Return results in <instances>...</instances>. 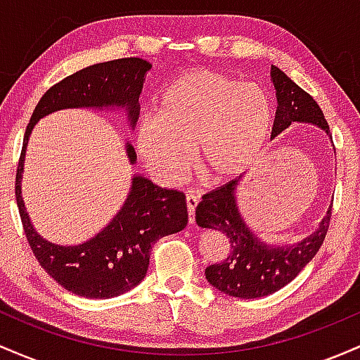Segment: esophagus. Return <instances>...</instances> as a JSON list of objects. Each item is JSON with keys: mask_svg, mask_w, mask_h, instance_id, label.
Returning a JSON list of instances; mask_svg holds the SVG:
<instances>
[{"mask_svg": "<svg viewBox=\"0 0 360 360\" xmlns=\"http://www.w3.org/2000/svg\"><path fill=\"white\" fill-rule=\"evenodd\" d=\"M198 201H200V198H198L194 193H188V194H186V205H188L189 223H194V210H196Z\"/></svg>", "mask_w": 360, "mask_h": 360, "instance_id": "34e87169", "label": "esophagus"}]
</instances>
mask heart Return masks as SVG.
<instances>
[{"label":"heart","instance_id":"heart-1","mask_svg":"<svg viewBox=\"0 0 360 360\" xmlns=\"http://www.w3.org/2000/svg\"><path fill=\"white\" fill-rule=\"evenodd\" d=\"M272 125V106L259 86L208 69L177 77L157 98V117L137 127L135 146L166 183L198 167L210 181L238 176L254 162Z\"/></svg>","mask_w":360,"mask_h":360}]
</instances>
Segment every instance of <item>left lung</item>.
I'll return each instance as SVG.
<instances>
[{"label": "left lung", "mask_w": 360, "mask_h": 360, "mask_svg": "<svg viewBox=\"0 0 360 360\" xmlns=\"http://www.w3.org/2000/svg\"><path fill=\"white\" fill-rule=\"evenodd\" d=\"M271 77L278 98L272 137L295 122L311 123L330 135L323 111L307 91L274 65L271 68ZM240 179L242 176H238L225 186L206 193L196 206L198 225L201 229L221 230L230 240L226 259L206 267L205 276L213 288L229 296L243 300L262 298L291 283L315 257L328 232L332 206L318 229L307 238L292 245H269L250 232L238 212L237 186Z\"/></svg>", "instance_id": "left-lung-1"}]
</instances>
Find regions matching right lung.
I'll return each instance as SVG.
<instances>
[{
    "label": "right lung",
    "instance_id": "1",
    "mask_svg": "<svg viewBox=\"0 0 360 360\" xmlns=\"http://www.w3.org/2000/svg\"><path fill=\"white\" fill-rule=\"evenodd\" d=\"M150 68L147 60L127 57L71 74L40 98L25 131L15 181L25 235L45 272L77 296L106 300L137 286L147 274L152 245L166 235L181 232L188 223L186 196L135 174L125 203L100 233L79 245H57L37 232L25 210L22 174L28 137L40 118L68 108H123L130 127L135 128L140 115L139 96ZM125 147L130 164H135V148L130 142Z\"/></svg>",
    "mask_w": 360,
    "mask_h": 360
}]
</instances>
